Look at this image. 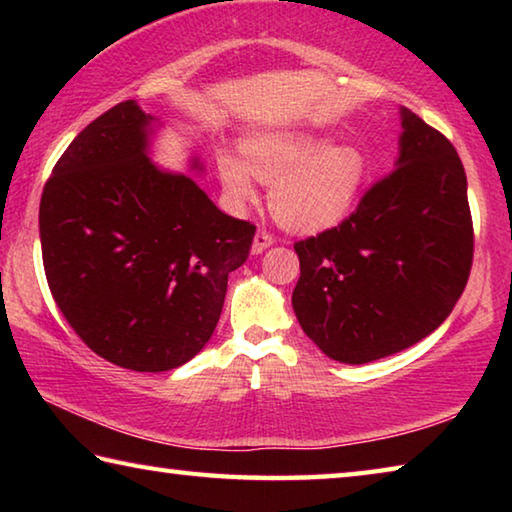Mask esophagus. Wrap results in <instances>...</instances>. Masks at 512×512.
<instances>
[{
	"label": "esophagus",
	"instance_id": "obj_1",
	"mask_svg": "<svg viewBox=\"0 0 512 512\" xmlns=\"http://www.w3.org/2000/svg\"><path fill=\"white\" fill-rule=\"evenodd\" d=\"M273 244H275V239H273L271 232L257 230V235H255V239H253V255L264 253V250H266L268 246H273Z\"/></svg>",
	"mask_w": 512,
	"mask_h": 512
}]
</instances>
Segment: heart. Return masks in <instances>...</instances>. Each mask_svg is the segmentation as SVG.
<instances>
[{"label": "heart", "mask_w": 512, "mask_h": 512, "mask_svg": "<svg viewBox=\"0 0 512 512\" xmlns=\"http://www.w3.org/2000/svg\"><path fill=\"white\" fill-rule=\"evenodd\" d=\"M216 169L232 207L257 198V183H273L271 210L284 228L318 232L339 223L357 198L366 160L354 146H329L314 135H257L244 153L219 151Z\"/></svg>", "instance_id": "heart-1"}]
</instances>
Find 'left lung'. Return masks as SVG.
<instances>
[{"mask_svg":"<svg viewBox=\"0 0 512 512\" xmlns=\"http://www.w3.org/2000/svg\"><path fill=\"white\" fill-rule=\"evenodd\" d=\"M395 169L348 219L298 241L293 311L329 359L368 363L443 325L472 268L474 230L463 162L443 133L400 110Z\"/></svg>","mask_w":512,"mask_h":512,"instance_id":"left-lung-1","label":"left lung"}]
</instances>
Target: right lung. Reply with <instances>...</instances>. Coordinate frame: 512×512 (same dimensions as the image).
<instances>
[{
	"label": "right lung",
	"mask_w": 512,
	"mask_h": 512,
	"mask_svg": "<svg viewBox=\"0 0 512 512\" xmlns=\"http://www.w3.org/2000/svg\"><path fill=\"white\" fill-rule=\"evenodd\" d=\"M153 124L135 101L103 112L60 155L40 201L58 309L92 352L137 372L178 368L205 348L255 237L185 173L155 167Z\"/></svg>",
	"instance_id": "right-lung-1"
}]
</instances>
